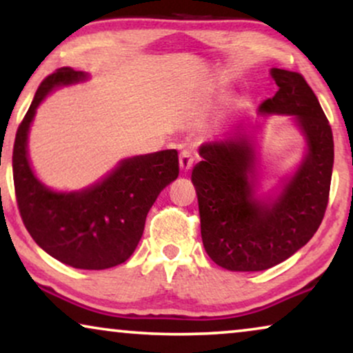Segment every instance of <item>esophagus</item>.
Returning <instances> with one entry per match:
<instances>
[{"label":"esophagus","mask_w":353,"mask_h":353,"mask_svg":"<svg viewBox=\"0 0 353 353\" xmlns=\"http://www.w3.org/2000/svg\"><path fill=\"white\" fill-rule=\"evenodd\" d=\"M192 163H194V154H192L191 151H183L180 154L181 172H190L192 168Z\"/></svg>","instance_id":"1"}]
</instances>
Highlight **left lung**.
Returning a JSON list of instances; mask_svg holds the SVG:
<instances>
[{
  "instance_id": "obj_1",
  "label": "left lung",
  "mask_w": 353,
  "mask_h": 353,
  "mask_svg": "<svg viewBox=\"0 0 353 353\" xmlns=\"http://www.w3.org/2000/svg\"><path fill=\"white\" fill-rule=\"evenodd\" d=\"M279 90L260 117L284 115L303 138L292 172L265 190L257 132L226 133L199 146L192 168L205 252L230 272H262L296 254L320 226L334 163L332 132L315 93L301 74L270 69Z\"/></svg>"
}]
</instances>
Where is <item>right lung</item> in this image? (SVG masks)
<instances>
[{"label": "right lung", "instance_id": "obj_1", "mask_svg": "<svg viewBox=\"0 0 353 353\" xmlns=\"http://www.w3.org/2000/svg\"><path fill=\"white\" fill-rule=\"evenodd\" d=\"M86 72L61 67L46 77L17 130L12 173L17 205L33 241L59 262L80 270L123 263L141 239L148 212L178 176L175 149L122 159L93 185L75 191L46 186L33 172L28 134L37 109L52 91L83 83Z\"/></svg>", "mask_w": 353, "mask_h": 353}]
</instances>
